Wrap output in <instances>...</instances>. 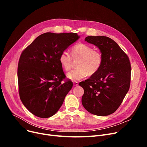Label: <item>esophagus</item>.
Returning a JSON list of instances; mask_svg holds the SVG:
<instances>
[{
  "label": "esophagus",
  "mask_w": 147,
  "mask_h": 147,
  "mask_svg": "<svg viewBox=\"0 0 147 147\" xmlns=\"http://www.w3.org/2000/svg\"><path fill=\"white\" fill-rule=\"evenodd\" d=\"M73 85H74V86H77L79 85V83H78V82H73Z\"/></svg>",
  "instance_id": "34e87169"
}]
</instances>
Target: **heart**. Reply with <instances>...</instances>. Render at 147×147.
I'll use <instances>...</instances> for the list:
<instances>
[{"instance_id": "heart-1", "label": "heart", "mask_w": 147, "mask_h": 147, "mask_svg": "<svg viewBox=\"0 0 147 147\" xmlns=\"http://www.w3.org/2000/svg\"><path fill=\"white\" fill-rule=\"evenodd\" d=\"M71 57L73 60H78L77 67L67 74V78L72 81H79L85 78L88 74L91 76L96 74L101 68L103 56L99 51L94 50L89 45L78 43L71 49ZM72 58L66 52L61 53L59 57V63L65 70L68 71L72 65Z\"/></svg>"}]
</instances>
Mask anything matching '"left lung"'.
<instances>
[{
  "label": "left lung",
  "instance_id": "left-lung-1",
  "mask_svg": "<svg viewBox=\"0 0 147 147\" xmlns=\"http://www.w3.org/2000/svg\"><path fill=\"white\" fill-rule=\"evenodd\" d=\"M85 41L97 46L103 62L99 71L79 83L84 89L82 103L88 112L105 116L117 110L129 89L131 66L118 44L103 36H89Z\"/></svg>",
  "mask_w": 147,
  "mask_h": 147
}]
</instances>
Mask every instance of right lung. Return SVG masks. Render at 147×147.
<instances>
[{"label": "right lung", "mask_w": 147, "mask_h": 147, "mask_svg": "<svg viewBox=\"0 0 147 147\" xmlns=\"http://www.w3.org/2000/svg\"><path fill=\"white\" fill-rule=\"evenodd\" d=\"M80 36L75 33H45L23 51L18 65L19 94L26 109L40 118L55 114L73 87L59 57Z\"/></svg>", "instance_id": "add662e5"}]
</instances>
